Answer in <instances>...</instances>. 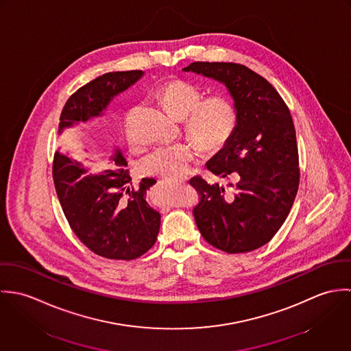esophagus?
I'll list each match as a JSON object with an SVG mask.
<instances>
[{
  "instance_id": "34e87169",
  "label": "esophagus",
  "mask_w": 351,
  "mask_h": 351,
  "mask_svg": "<svg viewBox=\"0 0 351 351\" xmlns=\"http://www.w3.org/2000/svg\"><path fill=\"white\" fill-rule=\"evenodd\" d=\"M177 181H178V182H185V180H184V178H180V180H177Z\"/></svg>"
}]
</instances>
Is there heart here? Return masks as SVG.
I'll use <instances>...</instances> for the list:
<instances>
[{
    "instance_id": "obj_1",
    "label": "heart",
    "mask_w": 351,
    "mask_h": 351,
    "mask_svg": "<svg viewBox=\"0 0 351 351\" xmlns=\"http://www.w3.org/2000/svg\"><path fill=\"white\" fill-rule=\"evenodd\" d=\"M163 108L178 119H184L185 134L201 152L215 154L223 150L232 139L238 127V109L234 101L223 95L202 99L197 86L180 78L160 84L155 92ZM131 147H136L128 117L124 124ZM196 156L192 143H176L152 151L141 162L145 176L178 178L185 174Z\"/></svg>"
}]
</instances>
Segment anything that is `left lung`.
I'll return each mask as SVG.
<instances>
[{"label": "left lung", "mask_w": 351, "mask_h": 351, "mask_svg": "<svg viewBox=\"0 0 351 351\" xmlns=\"http://www.w3.org/2000/svg\"><path fill=\"white\" fill-rule=\"evenodd\" d=\"M185 71L223 82L238 109V127L206 169L230 189L193 177V216L202 238L239 254L271 241L287 220L300 182L296 130L288 105L263 77L232 62H193Z\"/></svg>", "instance_id": "left-lung-1"}]
</instances>
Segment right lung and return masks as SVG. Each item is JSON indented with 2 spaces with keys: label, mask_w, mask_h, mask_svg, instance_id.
<instances>
[{
  "label": "right lung",
  "mask_w": 351,
  "mask_h": 351,
  "mask_svg": "<svg viewBox=\"0 0 351 351\" xmlns=\"http://www.w3.org/2000/svg\"><path fill=\"white\" fill-rule=\"evenodd\" d=\"M142 75V70L106 73L84 85L64 104L59 130L99 116L113 96ZM125 167L120 150L110 156V169L96 174L59 152L52 163L55 191L70 228L89 250L108 259L142 256L154 246L160 226L159 212L146 202L156 181L143 178L135 191Z\"/></svg>",
  "instance_id": "1"
}]
</instances>
